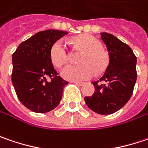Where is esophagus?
<instances>
[{
	"label": "esophagus",
	"instance_id": "1",
	"mask_svg": "<svg viewBox=\"0 0 148 148\" xmlns=\"http://www.w3.org/2000/svg\"><path fill=\"white\" fill-rule=\"evenodd\" d=\"M71 82H72V83H74V84H76V85H77V86L84 85V82H76V81H72Z\"/></svg>",
	"mask_w": 148,
	"mask_h": 148
}]
</instances>
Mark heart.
<instances>
[{"label": "heart", "mask_w": 148, "mask_h": 148, "mask_svg": "<svg viewBox=\"0 0 148 148\" xmlns=\"http://www.w3.org/2000/svg\"><path fill=\"white\" fill-rule=\"evenodd\" d=\"M75 42L78 47L85 50L79 59V65H68L62 70V76L70 81H82L93 77L96 74L101 73L107 69L108 56L101 49V44L92 35L84 34L77 36ZM69 53L63 40L53 43L50 49L51 63L60 67L67 62Z\"/></svg>", "instance_id": "heart-1"}]
</instances>
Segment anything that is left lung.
Returning <instances> with one entry per match:
<instances>
[{
  "label": "left lung",
  "instance_id": "left-lung-1",
  "mask_svg": "<svg viewBox=\"0 0 148 148\" xmlns=\"http://www.w3.org/2000/svg\"><path fill=\"white\" fill-rule=\"evenodd\" d=\"M101 38L106 44L109 62L103 77L92 82V96L84 100L92 111L109 115L124 107L132 95L137 76V56L128 45L113 35L102 32Z\"/></svg>",
  "mask_w": 148,
  "mask_h": 148
}]
</instances>
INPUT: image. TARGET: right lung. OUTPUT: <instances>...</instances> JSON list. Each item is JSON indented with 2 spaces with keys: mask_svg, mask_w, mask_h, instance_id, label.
Returning a JSON list of instances; mask_svg holds the SVG:
<instances>
[{
  "mask_svg": "<svg viewBox=\"0 0 148 148\" xmlns=\"http://www.w3.org/2000/svg\"><path fill=\"white\" fill-rule=\"evenodd\" d=\"M66 34L59 30L39 32L21 42L12 55L11 81L16 96L34 112L46 113L56 108L68 84L50 59L51 46Z\"/></svg>",
  "mask_w": 148,
  "mask_h": 148,
  "instance_id": "right-lung-1",
  "label": "right lung"
}]
</instances>
